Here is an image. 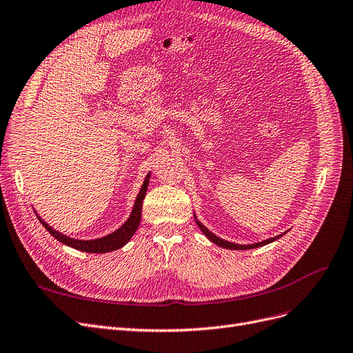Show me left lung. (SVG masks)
I'll use <instances>...</instances> for the list:
<instances>
[{
  "mask_svg": "<svg viewBox=\"0 0 353 353\" xmlns=\"http://www.w3.org/2000/svg\"><path fill=\"white\" fill-rule=\"evenodd\" d=\"M194 221H196L198 227L201 228V231L208 237V240L212 241L214 244H216V245H219V247H224V249H228V250H250V249H257V247L266 245V244H269V243H272V241H275V240L281 239V237L283 236V234H285V232H283V234H279V236H276V237H272V239L263 240V241H260V243H254V244H236V243H231V241H227V240H223V239L216 237L214 232H211L210 230H208V228L201 223V221H198L196 215H194Z\"/></svg>",
  "mask_w": 353,
  "mask_h": 353,
  "instance_id": "8db88e82",
  "label": "left lung"
}]
</instances>
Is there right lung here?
<instances>
[{
    "mask_svg": "<svg viewBox=\"0 0 353 353\" xmlns=\"http://www.w3.org/2000/svg\"><path fill=\"white\" fill-rule=\"evenodd\" d=\"M150 177H151V173H148L145 180H143L141 190H139L138 196L135 199L132 212H130L129 218L116 231L108 234V236H104V237H100V239H96V240L71 239L68 236H65V234L52 228L37 214H36V216H37L39 221H41L42 225L49 231V234H52V236H54L62 244L70 245L75 250L85 252V253H109V252L117 250V249H121V247H123L130 239H132L135 231L139 227L141 214H142V201H143V198H145V193H147L148 183H150Z\"/></svg>",
    "mask_w": 353,
    "mask_h": 353,
    "instance_id": "obj_1",
    "label": "right lung"
}]
</instances>
